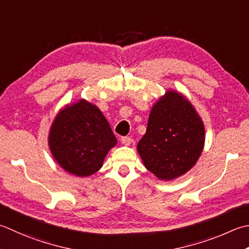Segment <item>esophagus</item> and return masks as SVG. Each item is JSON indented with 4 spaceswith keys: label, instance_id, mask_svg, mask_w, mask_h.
Masks as SVG:
<instances>
[{
    "label": "esophagus",
    "instance_id": "esophagus-1",
    "mask_svg": "<svg viewBox=\"0 0 249 249\" xmlns=\"http://www.w3.org/2000/svg\"><path fill=\"white\" fill-rule=\"evenodd\" d=\"M121 141L123 144L129 145L131 143V141H133V139H131L130 137H127V136H124V137H121Z\"/></svg>",
    "mask_w": 249,
    "mask_h": 249
}]
</instances>
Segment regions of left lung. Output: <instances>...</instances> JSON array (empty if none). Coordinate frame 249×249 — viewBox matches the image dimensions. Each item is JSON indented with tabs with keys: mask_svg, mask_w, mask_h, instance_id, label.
I'll return each instance as SVG.
<instances>
[{
	"mask_svg": "<svg viewBox=\"0 0 249 249\" xmlns=\"http://www.w3.org/2000/svg\"><path fill=\"white\" fill-rule=\"evenodd\" d=\"M204 125L192 105L168 91L150 112L137 149L144 166L160 179L181 176L196 163L204 147Z\"/></svg>",
	"mask_w": 249,
	"mask_h": 249,
	"instance_id": "8db88e82",
	"label": "left lung"
}]
</instances>
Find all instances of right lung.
<instances>
[{
	"label": "right lung",
	"instance_id": "right-lung-1",
	"mask_svg": "<svg viewBox=\"0 0 249 249\" xmlns=\"http://www.w3.org/2000/svg\"><path fill=\"white\" fill-rule=\"evenodd\" d=\"M48 141L60 166L80 177L99 170L108 151L116 144L108 121L96 106L85 100L59 112Z\"/></svg>",
	"mask_w": 249,
	"mask_h": 249
}]
</instances>
